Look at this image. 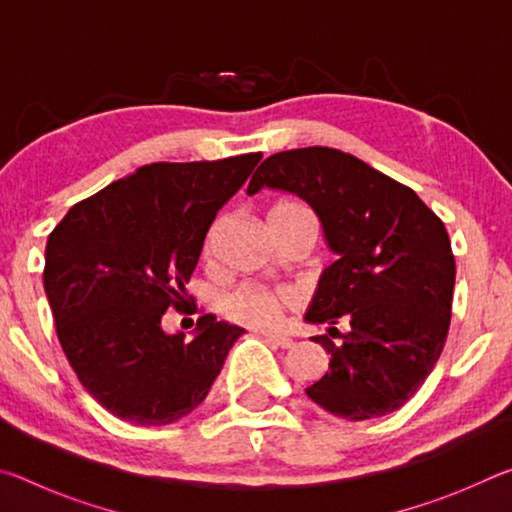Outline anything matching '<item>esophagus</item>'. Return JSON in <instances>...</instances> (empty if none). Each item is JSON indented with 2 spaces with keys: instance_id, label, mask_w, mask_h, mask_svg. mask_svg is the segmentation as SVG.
<instances>
[{
  "instance_id": "34e87169",
  "label": "esophagus",
  "mask_w": 512,
  "mask_h": 512,
  "mask_svg": "<svg viewBox=\"0 0 512 512\" xmlns=\"http://www.w3.org/2000/svg\"><path fill=\"white\" fill-rule=\"evenodd\" d=\"M262 336L266 339V343L275 345V348H293V339H289V336H280V334H268V332H262Z\"/></svg>"
}]
</instances>
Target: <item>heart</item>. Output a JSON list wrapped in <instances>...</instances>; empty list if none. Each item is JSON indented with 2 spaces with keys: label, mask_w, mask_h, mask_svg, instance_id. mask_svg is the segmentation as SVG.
<instances>
[{
  "label": "heart",
  "mask_w": 512,
  "mask_h": 512,
  "mask_svg": "<svg viewBox=\"0 0 512 512\" xmlns=\"http://www.w3.org/2000/svg\"><path fill=\"white\" fill-rule=\"evenodd\" d=\"M311 214L305 205L282 201L271 207L268 216H296ZM296 302V293L291 289H271L264 284H241L228 296L223 298L225 316L235 323L248 327H271L282 318L284 309H289Z\"/></svg>",
  "instance_id": "1"
}]
</instances>
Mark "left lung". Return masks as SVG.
I'll return each mask as SVG.
<instances>
[{
	"mask_svg": "<svg viewBox=\"0 0 512 512\" xmlns=\"http://www.w3.org/2000/svg\"><path fill=\"white\" fill-rule=\"evenodd\" d=\"M284 189L311 205L339 259L318 280L307 323L339 334L314 336L329 372L307 388L345 420L381 418L411 400L445 348L456 262L445 223L420 196L359 158L329 146L275 153L248 185ZM346 320L341 335L335 323Z\"/></svg>",
	"mask_w": 512,
	"mask_h": 512,
	"instance_id": "obj_1",
	"label": "left lung"
}]
</instances>
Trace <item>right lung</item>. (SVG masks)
<instances>
[{"instance_id":"1","label":"right lung","mask_w":512,"mask_h":512,"mask_svg":"<svg viewBox=\"0 0 512 512\" xmlns=\"http://www.w3.org/2000/svg\"><path fill=\"white\" fill-rule=\"evenodd\" d=\"M262 153L214 162H153L76 203L49 235L45 291L69 366L115 418L171 424L201 404L237 325L198 318L194 341L167 334L216 212Z\"/></svg>"}]
</instances>
